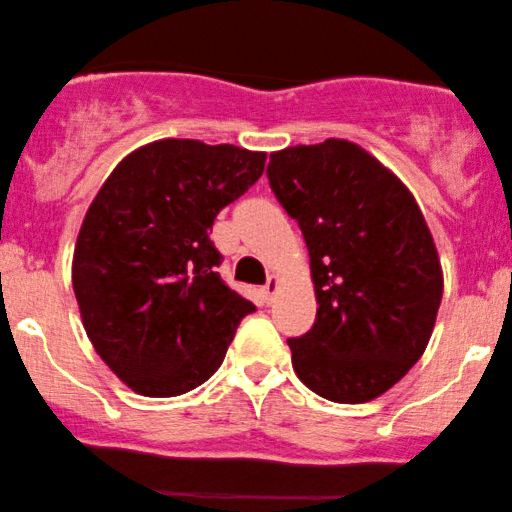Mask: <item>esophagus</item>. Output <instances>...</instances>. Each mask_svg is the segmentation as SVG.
I'll list each match as a JSON object with an SVG mask.
<instances>
[{"instance_id": "34e87169", "label": "esophagus", "mask_w": 512, "mask_h": 512, "mask_svg": "<svg viewBox=\"0 0 512 512\" xmlns=\"http://www.w3.org/2000/svg\"><path fill=\"white\" fill-rule=\"evenodd\" d=\"M277 287H280V277L270 275L268 282H265V287H263V294H265V298H268V301H272V296L277 294Z\"/></svg>"}]
</instances>
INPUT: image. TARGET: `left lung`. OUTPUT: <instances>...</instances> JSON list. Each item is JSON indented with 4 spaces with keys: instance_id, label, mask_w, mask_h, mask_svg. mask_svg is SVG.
I'll return each instance as SVG.
<instances>
[{
    "instance_id": "1",
    "label": "left lung",
    "mask_w": 512,
    "mask_h": 512,
    "mask_svg": "<svg viewBox=\"0 0 512 512\" xmlns=\"http://www.w3.org/2000/svg\"><path fill=\"white\" fill-rule=\"evenodd\" d=\"M268 181L303 232L320 305L287 341L296 376L324 400H374L433 334L444 284L426 218L393 171L341 138L272 152Z\"/></svg>"
}]
</instances>
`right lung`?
<instances>
[{
  "label": "right lung",
  "instance_id": "right-lung-1",
  "mask_svg": "<svg viewBox=\"0 0 512 512\" xmlns=\"http://www.w3.org/2000/svg\"><path fill=\"white\" fill-rule=\"evenodd\" d=\"M263 167L265 152L164 138L126 155L91 202L72 287L96 353L136 393L202 386L256 310L216 272L209 230Z\"/></svg>",
  "mask_w": 512,
  "mask_h": 512
}]
</instances>
